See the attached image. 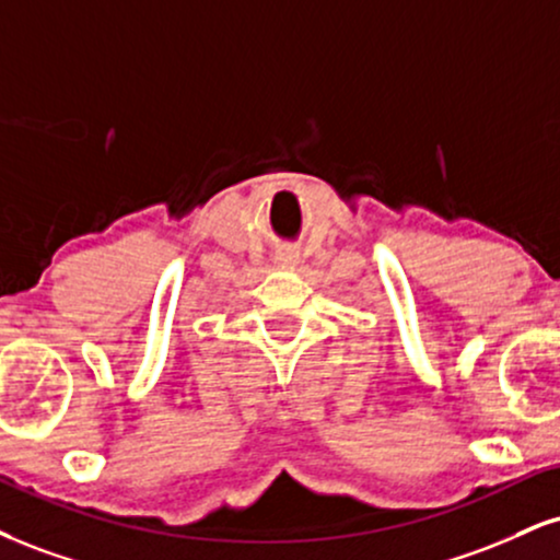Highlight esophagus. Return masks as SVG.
<instances>
[{
	"label": "esophagus",
	"mask_w": 560,
	"mask_h": 560,
	"mask_svg": "<svg viewBox=\"0 0 560 560\" xmlns=\"http://www.w3.org/2000/svg\"><path fill=\"white\" fill-rule=\"evenodd\" d=\"M276 260L284 262V266H294V262H298V253H294V250H281L279 255H276Z\"/></svg>",
	"instance_id": "esophagus-1"
}]
</instances>
